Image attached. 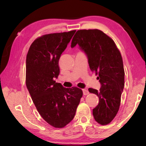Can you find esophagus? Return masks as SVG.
Masks as SVG:
<instances>
[{"mask_svg": "<svg viewBox=\"0 0 146 146\" xmlns=\"http://www.w3.org/2000/svg\"><path fill=\"white\" fill-rule=\"evenodd\" d=\"M82 91H83V95H87L89 94V91H88V90H86V89H83Z\"/></svg>", "mask_w": 146, "mask_h": 146, "instance_id": "esophagus-1", "label": "esophagus"}]
</instances>
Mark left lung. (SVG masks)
I'll use <instances>...</instances> for the list:
<instances>
[{
  "label": "left lung",
  "instance_id": "1",
  "mask_svg": "<svg viewBox=\"0 0 146 146\" xmlns=\"http://www.w3.org/2000/svg\"><path fill=\"white\" fill-rule=\"evenodd\" d=\"M76 44L86 54L91 70L98 75L101 84L99 91L88 90L99 98L98 104L93 110L94 118L100 124L107 125L117 114L124 87L122 56L113 39L98 29L78 30L71 47Z\"/></svg>",
  "mask_w": 146,
  "mask_h": 146
}]
</instances>
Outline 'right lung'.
<instances>
[{"label":"right lung","instance_id":"right-lung-1","mask_svg":"<svg viewBox=\"0 0 146 146\" xmlns=\"http://www.w3.org/2000/svg\"><path fill=\"white\" fill-rule=\"evenodd\" d=\"M75 30L51 33L33 41L26 56V84L39 114L56 128L73 119L82 90L66 88L54 80L60 73L58 60Z\"/></svg>","mask_w":146,"mask_h":146}]
</instances>
